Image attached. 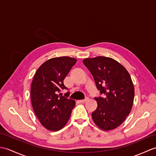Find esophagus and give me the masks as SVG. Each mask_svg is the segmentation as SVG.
Returning a JSON list of instances; mask_svg holds the SVG:
<instances>
[{"label":"esophagus","instance_id":"34e87169","mask_svg":"<svg viewBox=\"0 0 156 156\" xmlns=\"http://www.w3.org/2000/svg\"><path fill=\"white\" fill-rule=\"evenodd\" d=\"M87 100H88V98L84 99V100H78V102H79L80 103H84V102H86Z\"/></svg>","mask_w":156,"mask_h":156}]
</instances>
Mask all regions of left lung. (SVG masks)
I'll return each instance as SVG.
<instances>
[{
    "label": "left lung",
    "mask_w": 156,
    "mask_h": 156,
    "mask_svg": "<svg viewBox=\"0 0 156 156\" xmlns=\"http://www.w3.org/2000/svg\"><path fill=\"white\" fill-rule=\"evenodd\" d=\"M83 63L104 95L103 98H95L98 106L92 113L94 122L104 131L118 128L130 113L133 104L134 86L129 72L109 57L88 58Z\"/></svg>",
    "instance_id": "left-lung-1"
}]
</instances>
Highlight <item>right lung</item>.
<instances>
[{"instance_id":"obj_1","label":"right lung","mask_w":156,"mask_h":156,"mask_svg":"<svg viewBox=\"0 0 156 156\" xmlns=\"http://www.w3.org/2000/svg\"><path fill=\"white\" fill-rule=\"evenodd\" d=\"M77 60L68 56L56 57L44 62L32 80L30 98L32 108L41 124L50 131H58L69 120L75 101L56 94ZM69 95V92L66 93Z\"/></svg>"}]
</instances>
